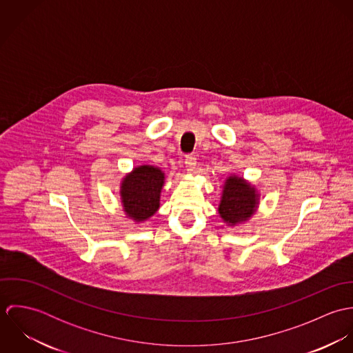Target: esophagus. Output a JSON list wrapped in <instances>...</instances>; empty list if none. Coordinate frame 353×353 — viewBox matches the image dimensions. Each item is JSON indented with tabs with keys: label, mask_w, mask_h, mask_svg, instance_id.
Here are the masks:
<instances>
[{
	"label": "esophagus",
	"mask_w": 353,
	"mask_h": 353,
	"mask_svg": "<svg viewBox=\"0 0 353 353\" xmlns=\"http://www.w3.org/2000/svg\"><path fill=\"white\" fill-rule=\"evenodd\" d=\"M185 164H186V170L189 171V172H193L194 171V168H196V164H197V159L194 157V156H186V159H185Z\"/></svg>",
	"instance_id": "1"
}]
</instances>
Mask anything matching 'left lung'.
I'll use <instances>...</instances> for the list:
<instances>
[{
	"label": "left lung",
	"instance_id": "8db88e82",
	"mask_svg": "<svg viewBox=\"0 0 353 353\" xmlns=\"http://www.w3.org/2000/svg\"><path fill=\"white\" fill-rule=\"evenodd\" d=\"M259 205L256 188L243 176L230 175L223 186L219 214L231 227L250 220Z\"/></svg>",
	"mask_w": 353,
	"mask_h": 353
}]
</instances>
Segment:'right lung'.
Wrapping results in <instances>:
<instances>
[{
	"label": "right lung",
	"mask_w": 353,
	"mask_h": 353,
	"mask_svg": "<svg viewBox=\"0 0 353 353\" xmlns=\"http://www.w3.org/2000/svg\"><path fill=\"white\" fill-rule=\"evenodd\" d=\"M164 179V172L151 164L134 167L126 174L119 186L121 203L126 217L136 223L151 219L160 206Z\"/></svg>",
	"instance_id": "obj_1"
}]
</instances>
